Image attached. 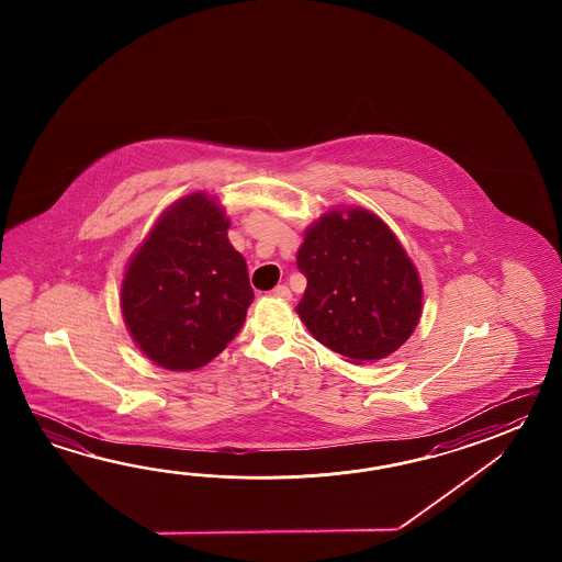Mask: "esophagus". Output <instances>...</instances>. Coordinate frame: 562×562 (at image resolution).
<instances>
[{
  "label": "esophagus",
  "mask_w": 562,
  "mask_h": 562,
  "mask_svg": "<svg viewBox=\"0 0 562 562\" xmlns=\"http://www.w3.org/2000/svg\"><path fill=\"white\" fill-rule=\"evenodd\" d=\"M273 295H276V297L286 299V301L293 297L291 289L286 285H277L276 289H273Z\"/></svg>",
  "instance_id": "esophagus-1"
}]
</instances>
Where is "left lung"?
I'll use <instances>...</instances> for the list:
<instances>
[{
	"mask_svg": "<svg viewBox=\"0 0 562 562\" xmlns=\"http://www.w3.org/2000/svg\"><path fill=\"white\" fill-rule=\"evenodd\" d=\"M307 289L297 313L310 334L351 363L392 356L422 315L418 271L380 216L329 211L297 252Z\"/></svg>",
	"mask_w": 562,
	"mask_h": 562,
	"instance_id": "8db88e82",
	"label": "left lung"
}]
</instances>
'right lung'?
I'll return each mask as SVG.
<instances>
[{
	"mask_svg": "<svg viewBox=\"0 0 562 562\" xmlns=\"http://www.w3.org/2000/svg\"><path fill=\"white\" fill-rule=\"evenodd\" d=\"M228 225L215 199L189 194L160 215L126 267L122 317L134 344L165 370L203 368L245 323L255 295Z\"/></svg>",
	"mask_w": 562,
	"mask_h": 562,
	"instance_id": "1",
	"label": "right lung"
}]
</instances>
